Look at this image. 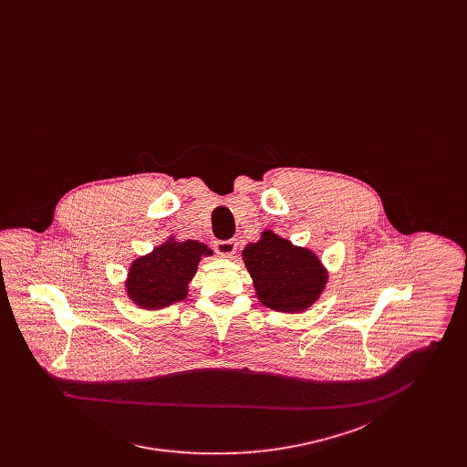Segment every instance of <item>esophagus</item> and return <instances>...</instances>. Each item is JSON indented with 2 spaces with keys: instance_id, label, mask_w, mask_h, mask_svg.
I'll use <instances>...</instances> for the list:
<instances>
[{
  "instance_id": "1",
  "label": "esophagus",
  "mask_w": 467,
  "mask_h": 467,
  "mask_svg": "<svg viewBox=\"0 0 467 467\" xmlns=\"http://www.w3.org/2000/svg\"><path fill=\"white\" fill-rule=\"evenodd\" d=\"M236 246H238V244L234 240H217L213 244L215 252L223 257H233L236 254Z\"/></svg>"
}]
</instances>
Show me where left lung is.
<instances>
[{
  "label": "left lung",
  "mask_w": 467,
  "mask_h": 467,
  "mask_svg": "<svg viewBox=\"0 0 467 467\" xmlns=\"http://www.w3.org/2000/svg\"><path fill=\"white\" fill-rule=\"evenodd\" d=\"M244 266L263 305L276 311L306 310L327 282L317 255L266 231L244 250Z\"/></svg>",
  "instance_id": "obj_1"
}]
</instances>
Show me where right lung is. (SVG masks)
Segmentation results:
<instances>
[{"label": "right lung", "mask_w": 467, "mask_h": 467, "mask_svg": "<svg viewBox=\"0 0 467 467\" xmlns=\"http://www.w3.org/2000/svg\"><path fill=\"white\" fill-rule=\"evenodd\" d=\"M201 255H212L206 244L194 240L183 244L168 242L152 254L140 257L130 269L128 294L141 308L157 310L187 296Z\"/></svg>", "instance_id": "obj_1"}]
</instances>
